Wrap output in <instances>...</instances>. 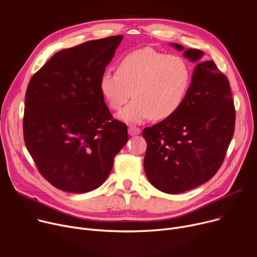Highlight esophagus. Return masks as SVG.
I'll return each mask as SVG.
<instances>
[{"mask_svg": "<svg viewBox=\"0 0 257 257\" xmlns=\"http://www.w3.org/2000/svg\"><path fill=\"white\" fill-rule=\"evenodd\" d=\"M140 132H141V130H140L139 128L135 127V126H130V127L128 128V133H129V135H131V136L138 135V134H140Z\"/></svg>", "mask_w": 257, "mask_h": 257, "instance_id": "34e87169", "label": "esophagus"}]
</instances>
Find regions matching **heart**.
Returning <instances> with one entry per match:
<instances>
[{
  "instance_id": "obj_1",
  "label": "heart",
  "mask_w": 257,
  "mask_h": 257,
  "mask_svg": "<svg viewBox=\"0 0 257 257\" xmlns=\"http://www.w3.org/2000/svg\"><path fill=\"white\" fill-rule=\"evenodd\" d=\"M191 84L188 63L180 56L141 49L125 55L117 71L105 70L99 78L100 93L113 111H119L131 96L133 100L119 114L131 124L144 120H166L184 102Z\"/></svg>"
}]
</instances>
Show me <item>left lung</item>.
<instances>
[{
  "label": "left lung",
  "mask_w": 257,
  "mask_h": 257,
  "mask_svg": "<svg viewBox=\"0 0 257 257\" xmlns=\"http://www.w3.org/2000/svg\"><path fill=\"white\" fill-rule=\"evenodd\" d=\"M178 51L184 47L171 44ZM204 53L188 49L198 62ZM235 106L230 83L213 61L198 62L187 96L170 118L146 127L144 171L157 189L177 194L210 180L222 166L234 135Z\"/></svg>",
  "instance_id": "8db88e82"
}]
</instances>
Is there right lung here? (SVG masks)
Here are the masks:
<instances>
[{
    "instance_id": "right-lung-1",
    "label": "right lung",
    "mask_w": 257,
    "mask_h": 257,
    "mask_svg": "<svg viewBox=\"0 0 257 257\" xmlns=\"http://www.w3.org/2000/svg\"><path fill=\"white\" fill-rule=\"evenodd\" d=\"M122 40L115 35L62 50L28 83L25 145L40 173L62 191L98 188L128 141L126 124L113 119L99 90Z\"/></svg>"
}]
</instances>
